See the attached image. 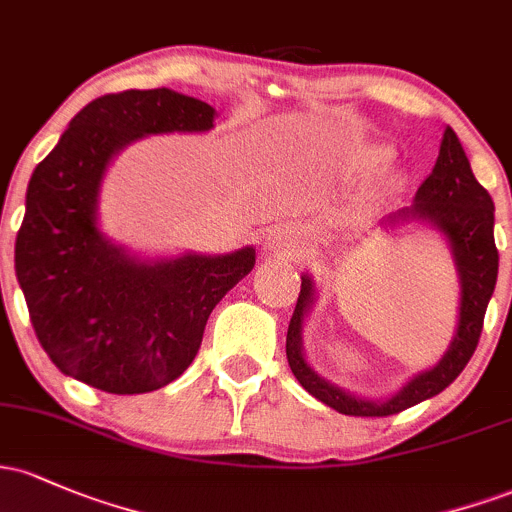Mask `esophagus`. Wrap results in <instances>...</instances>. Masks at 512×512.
<instances>
[{"instance_id": "34e87169", "label": "esophagus", "mask_w": 512, "mask_h": 512, "mask_svg": "<svg viewBox=\"0 0 512 512\" xmlns=\"http://www.w3.org/2000/svg\"><path fill=\"white\" fill-rule=\"evenodd\" d=\"M291 235L286 233V230H277V233L272 235V238H269V250H277V252H289L291 250Z\"/></svg>"}]
</instances>
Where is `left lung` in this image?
<instances>
[{
  "label": "left lung",
  "mask_w": 512,
  "mask_h": 512,
  "mask_svg": "<svg viewBox=\"0 0 512 512\" xmlns=\"http://www.w3.org/2000/svg\"><path fill=\"white\" fill-rule=\"evenodd\" d=\"M398 221H423L440 230L452 247L454 265L462 284V299H459V323L454 340L440 362L428 372L413 376L396 396L389 401H369V398L352 396L325 381L311 369L303 357V318L313 306L311 277H301V294L296 301L294 316H291L289 333H286V359L299 384L320 403L333 411L357 418H384V415L401 413L420 401L437 396L445 391L466 367L476 345H479L481 328H484L486 306L496 289L498 277V250L493 240V199L491 194L476 182L469 160L459 143L457 133L445 128L440 155L435 167L415 192L413 206L401 209L389 216V223Z\"/></svg>",
  "instance_id": "left-lung-1"
}]
</instances>
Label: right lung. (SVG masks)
I'll return each instance as SVG.
<instances>
[{
	"label": "right lung",
	"mask_w": 512,
	"mask_h": 512,
	"mask_svg": "<svg viewBox=\"0 0 512 512\" xmlns=\"http://www.w3.org/2000/svg\"><path fill=\"white\" fill-rule=\"evenodd\" d=\"M216 109L172 89L89 101L31 174L16 279L36 338L60 372L106 393H148L194 362L216 303L255 267V250L138 260L97 226L106 165L133 140L204 133Z\"/></svg>",
	"instance_id": "1"
}]
</instances>
